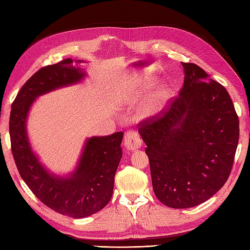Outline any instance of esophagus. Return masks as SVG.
<instances>
[{"instance_id":"obj_1","label":"esophagus","mask_w":250,"mask_h":250,"mask_svg":"<svg viewBox=\"0 0 250 250\" xmlns=\"http://www.w3.org/2000/svg\"><path fill=\"white\" fill-rule=\"evenodd\" d=\"M124 145H125V147L127 149H129L131 151L141 148V146H142V139L140 137V134L137 131H133V130L128 131L125 134Z\"/></svg>"}]
</instances>
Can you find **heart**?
I'll return each instance as SVG.
<instances>
[{"instance_id": "b5f03b06", "label": "heart", "mask_w": 250, "mask_h": 250, "mask_svg": "<svg viewBox=\"0 0 250 250\" xmlns=\"http://www.w3.org/2000/svg\"><path fill=\"white\" fill-rule=\"evenodd\" d=\"M150 88V84L148 82H138L133 84L131 87L128 88L127 92L123 95V100L128 103H135L142 100L144 96L146 95L148 89ZM169 92L167 88L161 87L156 89L155 92L151 93L148 97V100L144 106V116L151 117L154 116L162 109L166 101L168 100Z\"/></svg>"}]
</instances>
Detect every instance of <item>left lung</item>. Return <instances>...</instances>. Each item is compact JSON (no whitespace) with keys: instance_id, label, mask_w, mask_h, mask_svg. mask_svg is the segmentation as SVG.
Here are the masks:
<instances>
[{"instance_id":"obj_1","label":"left lung","mask_w":250,"mask_h":250,"mask_svg":"<svg viewBox=\"0 0 250 250\" xmlns=\"http://www.w3.org/2000/svg\"><path fill=\"white\" fill-rule=\"evenodd\" d=\"M181 64L179 96L139 129L154 194L173 208L196 207L220 190L239 142V119L228 90L197 64Z\"/></svg>"}]
</instances>
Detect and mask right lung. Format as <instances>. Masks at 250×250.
<instances>
[{
  "instance_id": "add662e5",
  "label": "right lung",
  "mask_w": 250,
  "mask_h": 250,
  "mask_svg": "<svg viewBox=\"0 0 250 250\" xmlns=\"http://www.w3.org/2000/svg\"><path fill=\"white\" fill-rule=\"evenodd\" d=\"M71 58L42 67L30 77L14 99L9 120L11 150L22 180L44 206L72 218H85L109 202L115 175L122 158L123 132L85 141L76 169L69 176L50 173L32 151L26 122L37 97L52 90L76 84L85 77ZM82 62V60H77Z\"/></svg>"
}]
</instances>
